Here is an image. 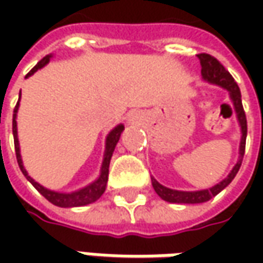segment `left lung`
<instances>
[{"label":"left lung","mask_w":263,"mask_h":263,"mask_svg":"<svg viewBox=\"0 0 263 263\" xmlns=\"http://www.w3.org/2000/svg\"><path fill=\"white\" fill-rule=\"evenodd\" d=\"M197 58H199L200 66H202V71H200L202 79L209 85H215V86L222 87L224 90H227L230 101L234 106V112H236V117H237V123L238 127H240V133H241L240 145H238V159L236 165L233 167V170L228 173V176L224 180H221L215 186L209 187V189H202V190H193V192L174 190V189L162 186L154 177H151L152 178V187L157 192L158 196L161 197L162 200H165V202H170V203H189V205L203 203V202H208L209 199H212L214 196H217L219 192H222L233 181V178L238 173L241 161H243V155H245V147H246L248 123H246V114H245V109H243L241 93H240L237 83L234 82V79L231 77V74L224 68V66L218 61L217 58L208 55V54H199Z\"/></svg>","instance_id":"1"}]
</instances>
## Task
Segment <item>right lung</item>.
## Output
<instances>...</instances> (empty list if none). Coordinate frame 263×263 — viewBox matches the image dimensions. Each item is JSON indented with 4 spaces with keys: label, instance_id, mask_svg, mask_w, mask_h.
Wrapping results in <instances>:
<instances>
[{
    "label": "right lung",
    "instance_id": "obj_1",
    "mask_svg": "<svg viewBox=\"0 0 263 263\" xmlns=\"http://www.w3.org/2000/svg\"><path fill=\"white\" fill-rule=\"evenodd\" d=\"M52 54L44 57L37 64H36L30 73L26 77H30L32 74H35L37 70L44 68V67L51 61ZM20 96H22V90H20ZM18 106H20V98L18 102L14 108V114H13V136H14V147H15V157H17V162L18 167L22 170L23 176L27 178V181L32 183V186L35 187L36 190L45 197L46 200H49L52 205L60 208H77V206H85L89 203L96 202L99 197L104 195L106 189V183H108V173H109V162H111V157L114 154L117 143L120 140V136L124 130V124H117L105 137V151H104V158H102V164H101V171L99 176L96 177L92 183H89L82 189H77L73 192H57V190H51L48 187L42 186L41 183H37L35 178L29 176V173L26 171L25 165H23V159H22V154H20V143H18V135H17V112H18Z\"/></svg>",
    "mask_w": 263,
    "mask_h": 263
}]
</instances>
